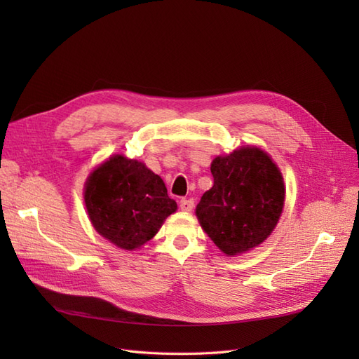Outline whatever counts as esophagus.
I'll return each mask as SVG.
<instances>
[{"label": "esophagus", "mask_w": 359, "mask_h": 359, "mask_svg": "<svg viewBox=\"0 0 359 359\" xmlns=\"http://www.w3.org/2000/svg\"><path fill=\"white\" fill-rule=\"evenodd\" d=\"M193 206H194L193 199H181V201H180V208H181L182 211L190 212V211L193 210Z\"/></svg>", "instance_id": "obj_1"}]
</instances>
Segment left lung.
Wrapping results in <instances>:
<instances>
[{"label":"left lung","mask_w":359,"mask_h":359,"mask_svg":"<svg viewBox=\"0 0 359 359\" xmlns=\"http://www.w3.org/2000/svg\"><path fill=\"white\" fill-rule=\"evenodd\" d=\"M214 186L203 193L196 217L226 256L243 255L273 233L286 189L273 158L259 147H241L211 163Z\"/></svg>","instance_id":"left-lung-1"}]
</instances>
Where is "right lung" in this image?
Listing matches in <instances>:
<instances>
[{
    "mask_svg": "<svg viewBox=\"0 0 359 359\" xmlns=\"http://www.w3.org/2000/svg\"><path fill=\"white\" fill-rule=\"evenodd\" d=\"M83 201L94 229L127 252L154 238L178 208L158 175L123 154L109 157L90 173Z\"/></svg>",
    "mask_w": 359,
    "mask_h": 359,
    "instance_id": "right-lung-1",
    "label": "right lung"
}]
</instances>
